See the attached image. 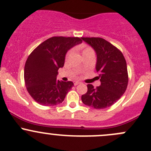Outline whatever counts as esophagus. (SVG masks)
I'll return each mask as SVG.
<instances>
[{"label": "esophagus", "mask_w": 151, "mask_h": 151, "mask_svg": "<svg viewBox=\"0 0 151 151\" xmlns=\"http://www.w3.org/2000/svg\"><path fill=\"white\" fill-rule=\"evenodd\" d=\"M80 83H80V82H74V85H75V86H76V85L80 84Z\"/></svg>", "instance_id": "obj_1"}]
</instances>
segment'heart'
Segmentation results:
<instances>
[{
    "label": "heart",
    "instance_id": "b5f03b06",
    "mask_svg": "<svg viewBox=\"0 0 151 151\" xmlns=\"http://www.w3.org/2000/svg\"><path fill=\"white\" fill-rule=\"evenodd\" d=\"M80 47L82 49V50H83V55L85 54V53H88V52H93V49L89 46H86V45H81ZM70 55H71V52L70 51L67 52V53L66 54V57H65L66 60H67V59L69 58Z\"/></svg>",
    "mask_w": 151,
    "mask_h": 151
}]
</instances>
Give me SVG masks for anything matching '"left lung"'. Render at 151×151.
<instances>
[{
	"mask_svg": "<svg viewBox=\"0 0 151 151\" xmlns=\"http://www.w3.org/2000/svg\"><path fill=\"white\" fill-rule=\"evenodd\" d=\"M95 50L97 55L96 69L101 85L94 88L88 84L82 101L94 109H105L115 104L123 96L129 83L126 61L119 49L100 37H82Z\"/></svg>",
	"mask_w": 151,
	"mask_h": 151,
	"instance_id": "left-lung-1",
	"label": "left lung"
}]
</instances>
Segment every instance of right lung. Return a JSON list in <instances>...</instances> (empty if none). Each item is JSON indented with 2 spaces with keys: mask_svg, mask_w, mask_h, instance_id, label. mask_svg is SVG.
I'll return each instance as SVG.
<instances>
[{
  "mask_svg": "<svg viewBox=\"0 0 151 151\" xmlns=\"http://www.w3.org/2000/svg\"><path fill=\"white\" fill-rule=\"evenodd\" d=\"M82 42L79 37L53 36L29 55L24 69L25 84L38 104L50 106L63 102L74 84L57 80L58 70L64 65L67 51Z\"/></svg>",
  "mask_w": 151,
  "mask_h": 151,
  "instance_id": "add662e5",
  "label": "right lung"
}]
</instances>
